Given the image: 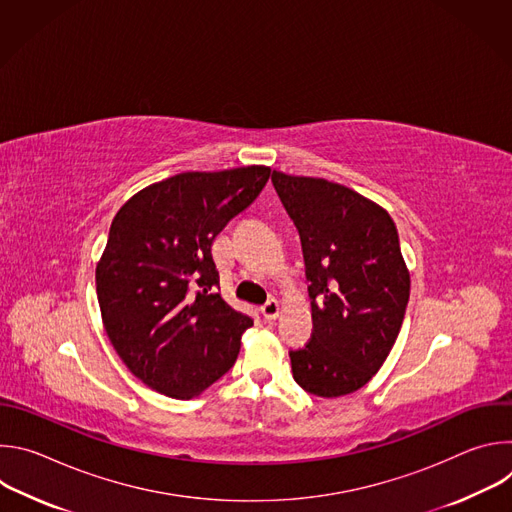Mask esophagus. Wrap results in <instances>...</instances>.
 Returning <instances> with one entry per match:
<instances>
[{"mask_svg":"<svg viewBox=\"0 0 512 512\" xmlns=\"http://www.w3.org/2000/svg\"><path fill=\"white\" fill-rule=\"evenodd\" d=\"M261 314H263V318L265 320H277V316H279V302L277 300H269L267 304H263L261 306Z\"/></svg>","mask_w":512,"mask_h":512,"instance_id":"esophagus-1","label":"esophagus"}]
</instances>
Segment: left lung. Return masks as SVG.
<instances>
[{
  "label": "left lung",
  "mask_w": 512,
  "mask_h": 512,
  "mask_svg": "<svg viewBox=\"0 0 512 512\" xmlns=\"http://www.w3.org/2000/svg\"><path fill=\"white\" fill-rule=\"evenodd\" d=\"M298 227L312 338L289 350L296 383L318 397L367 385L387 360L409 302V271L385 208L324 178L271 174Z\"/></svg>",
  "instance_id": "1"
}]
</instances>
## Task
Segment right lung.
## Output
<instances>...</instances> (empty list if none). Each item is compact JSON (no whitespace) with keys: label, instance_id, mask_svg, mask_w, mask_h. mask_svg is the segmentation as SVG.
<instances>
[{"label":"right lung","instance_id":"add662e5","mask_svg":"<svg viewBox=\"0 0 512 512\" xmlns=\"http://www.w3.org/2000/svg\"><path fill=\"white\" fill-rule=\"evenodd\" d=\"M271 176L267 166L184 172L131 196L97 263L107 336L150 389L190 399L235 364L253 318L218 294L212 241Z\"/></svg>","mask_w":512,"mask_h":512}]
</instances>
